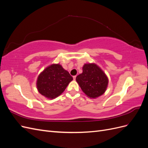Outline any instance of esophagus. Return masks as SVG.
Returning a JSON list of instances; mask_svg holds the SVG:
<instances>
[{
    "label": "esophagus",
    "mask_w": 148,
    "mask_h": 148,
    "mask_svg": "<svg viewBox=\"0 0 148 148\" xmlns=\"http://www.w3.org/2000/svg\"><path fill=\"white\" fill-rule=\"evenodd\" d=\"M73 79H74V80H75V79H76V77H77V76H73Z\"/></svg>",
    "instance_id": "1"
}]
</instances>
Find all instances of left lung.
I'll use <instances>...</instances> for the list:
<instances>
[{"label":"left lung","instance_id":"left-lung-1","mask_svg":"<svg viewBox=\"0 0 148 148\" xmlns=\"http://www.w3.org/2000/svg\"><path fill=\"white\" fill-rule=\"evenodd\" d=\"M76 81L88 97L95 99L106 91L109 79L107 75L96 64H85L82 73L78 75Z\"/></svg>","mask_w":148,"mask_h":148}]
</instances>
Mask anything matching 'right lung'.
I'll list each match as a JSON object with an SVG mask.
<instances>
[{"label": "right lung", "instance_id": "add662e5", "mask_svg": "<svg viewBox=\"0 0 148 148\" xmlns=\"http://www.w3.org/2000/svg\"><path fill=\"white\" fill-rule=\"evenodd\" d=\"M72 80L73 77L60 64H53L39 75L36 87L41 95L53 99L59 96Z\"/></svg>", "mask_w": 148, "mask_h": 148}]
</instances>
